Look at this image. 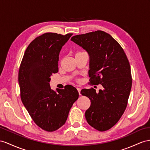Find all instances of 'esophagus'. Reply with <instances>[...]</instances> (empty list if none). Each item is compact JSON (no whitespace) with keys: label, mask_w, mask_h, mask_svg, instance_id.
Wrapping results in <instances>:
<instances>
[{"label":"esophagus","mask_w":150,"mask_h":150,"mask_svg":"<svg viewBox=\"0 0 150 150\" xmlns=\"http://www.w3.org/2000/svg\"><path fill=\"white\" fill-rule=\"evenodd\" d=\"M76 89H77V91L79 92V95H81V94H80V91H81V89H80V88H79V87H77V88H76Z\"/></svg>","instance_id":"esophagus-1"}]
</instances>
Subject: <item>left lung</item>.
Listing matches in <instances>:
<instances>
[{
    "label": "left lung",
    "mask_w": 150,
    "mask_h": 150,
    "mask_svg": "<svg viewBox=\"0 0 150 150\" xmlns=\"http://www.w3.org/2000/svg\"><path fill=\"white\" fill-rule=\"evenodd\" d=\"M71 40L89 55V76L92 85L101 84L97 93L93 88L80 92L91 100L85 116L99 131L109 130L124 113L132 87L129 61L118 42L101 30L72 37Z\"/></svg>",
    "instance_id": "obj_1"
}]
</instances>
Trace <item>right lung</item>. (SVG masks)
Masks as SVG:
<instances>
[{"label": "right lung", "instance_id": "obj_1", "mask_svg": "<svg viewBox=\"0 0 150 150\" xmlns=\"http://www.w3.org/2000/svg\"><path fill=\"white\" fill-rule=\"evenodd\" d=\"M72 35L49 32L37 37L26 48L19 69L22 103L34 122L45 131L62 127L79 98L72 86L54 91L49 84L50 76L58 71L61 49Z\"/></svg>", "mask_w": 150, "mask_h": 150}]
</instances>
